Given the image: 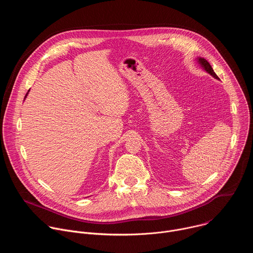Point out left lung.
<instances>
[{"instance_id": "8db88e82", "label": "left lung", "mask_w": 253, "mask_h": 253, "mask_svg": "<svg viewBox=\"0 0 253 253\" xmlns=\"http://www.w3.org/2000/svg\"><path fill=\"white\" fill-rule=\"evenodd\" d=\"M198 62H199V64L201 65V67L207 72V73H209V74H210L211 76H213L215 79H219L218 76L214 73V71H213L212 67L210 66V64H209L204 58H198Z\"/></svg>"}]
</instances>
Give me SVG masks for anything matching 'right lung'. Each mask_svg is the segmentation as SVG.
Segmentation results:
<instances>
[{"label": "right lung", "instance_id": "add662e5", "mask_svg": "<svg viewBox=\"0 0 253 253\" xmlns=\"http://www.w3.org/2000/svg\"><path fill=\"white\" fill-rule=\"evenodd\" d=\"M29 91H30V90H29ZM29 91H28V92H29ZM27 95H28V93H27V94H26V96H25V98H26V97H27Z\"/></svg>", "mask_w": 253, "mask_h": 253}]
</instances>
